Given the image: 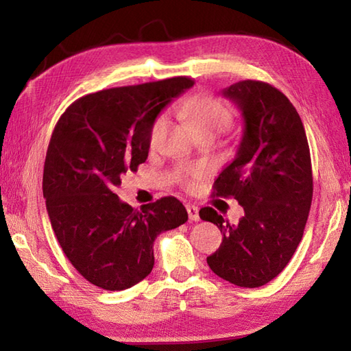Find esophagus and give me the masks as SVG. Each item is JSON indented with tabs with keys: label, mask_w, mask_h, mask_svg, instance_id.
Instances as JSON below:
<instances>
[{
	"label": "esophagus",
	"mask_w": 351,
	"mask_h": 351,
	"mask_svg": "<svg viewBox=\"0 0 351 351\" xmlns=\"http://www.w3.org/2000/svg\"><path fill=\"white\" fill-rule=\"evenodd\" d=\"M187 213H189L190 220H193V221H197L200 219L199 217V208L195 206V205H187Z\"/></svg>",
	"instance_id": "obj_1"
}]
</instances>
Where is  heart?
<instances>
[{
	"mask_svg": "<svg viewBox=\"0 0 351 351\" xmlns=\"http://www.w3.org/2000/svg\"><path fill=\"white\" fill-rule=\"evenodd\" d=\"M184 113L187 116L191 128L196 132L200 131H220L226 128L229 122L232 121V111L226 106L225 102L213 98V96H197L191 98L184 104ZM167 125V116L161 114L152 125L151 134H149V143L155 146L158 143L161 132ZM181 175L189 181V184H195L205 176V170L197 167L182 169Z\"/></svg>",
	"mask_w": 351,
	"mask_h": 351,
	"instance_id": "obj_1",
	"label": "heart"
}]
</instances>
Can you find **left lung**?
<instances>
[{
  "label": "left lung",
  "instance_id": "obj_1",
  "mask_svg": "<svg viewBox=\"0 0 351 351\" xmlns=\"http://www.w3.org/2000/svg\"><path fill=\"white\" fill-rule=\"evenodd\" d=\"M221 95L240 108L244 131L214 195L238 200L244 215L229 225L211 206L199 211L223 234L206 263L237 287L258 288L287 267L302 241L314 190L309 145L299 113L276 87L245 80Z\"/></svg>",
  "mask_w": 351,
  "mask_h": 351
}]
</instances>
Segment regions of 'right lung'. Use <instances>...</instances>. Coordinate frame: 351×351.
Segmentation results:
<instances>
[{
	"mask_svg": "<svg viewBox=\"0 0 351 351\" xmlns=\"http://www.w3.org/2000/svg\"><path fill=\"white\" fill-rule=\"evenodd\" d=\"M193 86L175 77L86 95L54 128L43 167V197L64 255L93 285L122 291L154 268V241L189 220L173 196L137 211L114 193L149 154L155 119Z\"/></svg>",
	"mask_w": 351,
	"mask_h": 351,
	"instance_id": "obj_1",
	"label": "right lung"
}]
</instances>
